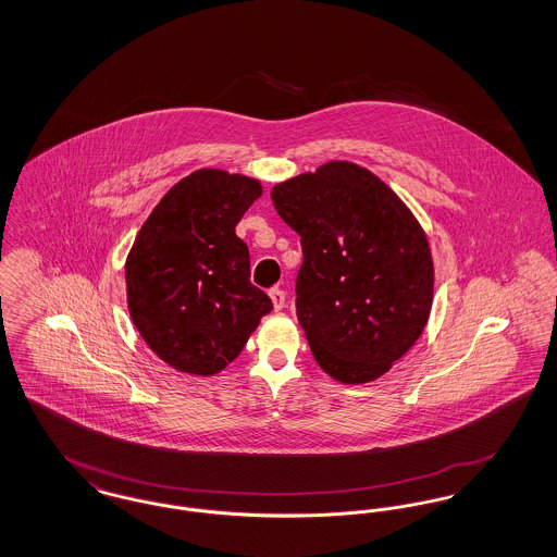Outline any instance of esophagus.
<instances>
[{
  "mask_svg": "<svg viewBox=\"0 0 557 557\" xmlns=\"http://www.w3.org/2000/svg\"><path fill=\"white\" fill-rule=\"evenodd\" d=\"M269 298H271L275 311H282V309H284V305H286V292L280 290V288H273V290H269Z\"/></svg>",
  "mask_w": 557,
  "mask_h": 557,
  "instance_id": "1",
  "label": "esophagus"
}]
</instances>
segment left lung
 Wrapping results in <instances>:
<instances>
[{
  "label": "left lung",
  "instance_id": "8db88e82",
  "mask_svg": "<svg viewBox=\"0 0 557 557\" xmlns=\"http://www.w3.org/2000/svg\"><path fill=\"white\" fill-rule=\"evenodd\" d=\"M271 200L300 236L296 315L319 368L343 384L377 380L430 318L422 225L380 177L346 160L273 186Z\"/></svg>",
  "mask_w": 557,
  "mask_h": 557
}]
</instances>
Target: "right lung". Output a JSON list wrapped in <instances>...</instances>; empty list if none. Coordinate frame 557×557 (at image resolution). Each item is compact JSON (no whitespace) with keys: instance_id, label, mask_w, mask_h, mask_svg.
Wrapping results in <instances>:
<instances>
[{"instance_id":"add662e5","label":"right lung","mask_w":557,"mask_h":557,"mask_svg":"<svg viewBox=\"0 0 557 557\" xmlns=\"http://www.w3.org/2000/svg\"><path fill=\"white\" fill-rule=\"evenodd\" d=\"M261 182L200 169L171 187L141 225L125 263L127 307L146 345L194 375L225 370L273 305L250 284L236 225Z\"/></svg>"}]
</instances>
